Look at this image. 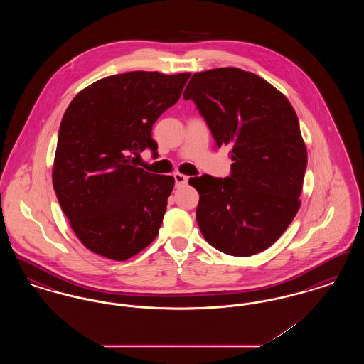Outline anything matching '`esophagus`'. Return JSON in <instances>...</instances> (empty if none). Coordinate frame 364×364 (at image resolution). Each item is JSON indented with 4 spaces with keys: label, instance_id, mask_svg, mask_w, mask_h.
I'll return each mask as SVG.
<instances>
[{
    "label": "esophagus",
    "instance_id": "34e87169",
    "mask_svg": "<svg viewBox=\"0 0 364 364\" xmlns=\"http://www.w3.org/2000/svg\"><path fill=\"white\" fill-rule=\"evenodd\" d=\"M174 181H176V187H183L188 183V177L181 173H174Z\"/></svg>",
    "mask_w": 364,
    "mask_h": 364
}]
</instances>
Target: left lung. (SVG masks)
I'll return each instance as SVG.
<instances>
[{
  "instance_id": "obj_1",
  "label": "left lung",
  "mask_w": 364,
  "mask_h": 364,
  "mask_svg": "<svg viewBox=\"0 0 364 364\" xmlns=\"http://www.w3.org/2000/svg\"><path fill=\"white\" fill-rule=\"evenodd\" d=\"M183 97L195 102L215 144L232 149L229 177L190 178L200 195L199 229L224 254H259L300 208L307 150L294 107L264 79L239 68L193 73Z\"/></svg>"
}]
</instances>
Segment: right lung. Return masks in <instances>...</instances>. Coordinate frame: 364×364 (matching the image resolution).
I'll return each instance as SVG.
<instances>
[{
    "label": "right lung",
    "instance_id": "right-lung-1",
    "mask_svg": "<svg viewBox=\"0 0 364 364\" xmlns=\"http://www.w3.org/2000/svg\"><path fill=\"white\" fill-rule=\"evenodd\" d=\"M190 76L144 70L107 76L82 90L65 110L53 187L90 251L127 260L156 239L174 178L146 172L132 156L156 150L153 124L178 101Z\"/></svg>",
    "mask_w": 364,
    "mask_h": 364
}]
</instances>
